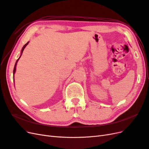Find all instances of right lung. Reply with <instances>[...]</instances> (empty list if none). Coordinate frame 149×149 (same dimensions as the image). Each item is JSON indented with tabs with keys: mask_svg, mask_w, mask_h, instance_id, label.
<instances>
[{
	"mask_svg": "<svg viewBox=\"0 0 149 149\" xmlns=\"http://www.w3.org/2000/svg\"><path fill=\"white\" fill-rule=\"evenodd\" d=\"M29 42H27L26 43L25 45L23 47V48H22V50H21V54H20V57L19 58V59H18L17 60V61H16V63H15V66H14V68H13V78H14V74H15V71H16V66H17V62H18V61H19V60L20 59V58L21 57V56H22V53H23V51H24V49H25V48L26 47V46L27 45L29 44ZM13 81H14V79H13Z\"/></svg>",
	"mask_w": 149,
	"mask_h": 149,
	"instance_id": "add662e5",
	"label": "right lung"
}]
</instances>
